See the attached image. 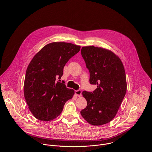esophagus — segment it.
<instances>
[{"instance_id": "1", "label": "esophagus", "mask_w": 152, "mask_h": 152, "mask_svg": "<svg viewBox=\"0 0 152 152\" xmlns=\"http://www.w3.org/2000/svg\"><path fill=\"white\" fill-rule=\"evenodd\" d=\"M75 94L77 96H80L82 95V91L80 89H78V90H76L75 91Z\"/></svg>"}]
</instances>
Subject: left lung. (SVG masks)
Returning <instances> with one entry per match:
<instances>
[{
  "label": "left lung",
  "instance_id": "8db88e82",
  "mask_svg": "<svg viewBox=\"0 0 152 152\" xmlns=\"http://www.w3.org/2000/svg\"><path fill=\"white\" fill-rule=\"evenodd\" d=\"M81 54L89 72V83L96 85L93 92L83 91L87 102L81 110L91 125L110 122L116 116L126 92L125 69L121 60L110 50L94 46L82 47Z\"/></svg>",
  "mask_w": 152,
  "mask_h": 152
}]
</instances>
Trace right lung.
I'll use <instances>...</instances> for the list:
<instances>
[{
	"label": "right lung",
	"instance_id": "right-lung-1",
	"mask_svg": "<svg viewBox=\"0 0 152 152\" xmlns=\"http://www.w3.org/2000/svg\"><path fill=\"white\" fill-rule=\"evenodd\" d=\"M80 46L70 43L53 42L34 56L26 70L24 93L28 109L42 121H51L62 112L75 93L65 82L56 81L63 75L67 61L79 53Z\"/></svg>",
	"mask_w": 152,
	"mask_h": 152
}]
</instances>
